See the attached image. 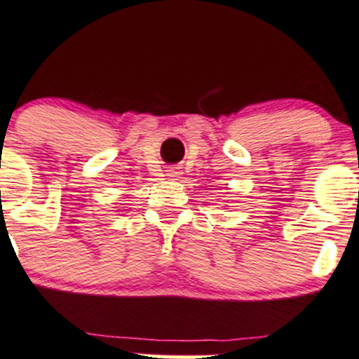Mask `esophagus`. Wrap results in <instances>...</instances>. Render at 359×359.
<instances>
[{
	"instance_id": "esophagus-1",
	"label": "esophagus",
	"mask_w": 359,
	"mask_h": 359,
	"mask_svg": "<svg viewBox=\"0 0 359 359\" xmlns=\"http://www.w3.org/2000/svg\"><path fill=\"white\" fill-rule=\"evenodd\" d=\"M169 176H171V178H175V176H180V175H178V171L171 169V171H169Z\"/></svg>"
}]
</instances>
